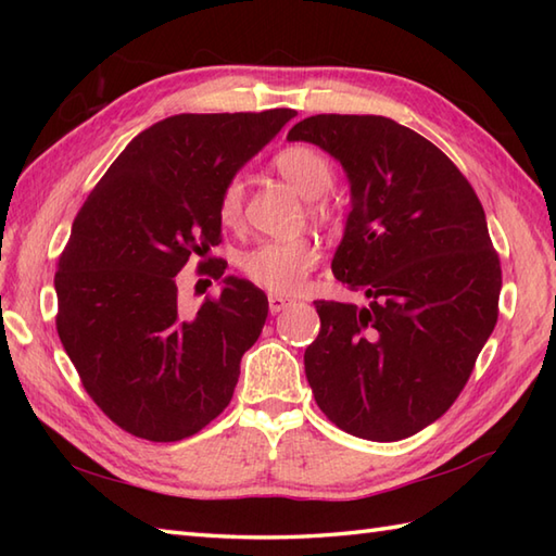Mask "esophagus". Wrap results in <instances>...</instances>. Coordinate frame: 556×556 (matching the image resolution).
Wrapping results in <instances>:
<instances>
[{"instance_id":"esophagus-1","label":"esophagus","mask_w":556,"mask_h":556,"mask_svg":"<svg viewBox=\"0 0 556 556\" xmlns=\"http://www.w3.org/2000/svg\"><path fill=\"white\" fill-rule=\"evenodd\" d=\"M267 303H269V313L277 315L287 308V305H291V299L287 296H279V293H269L267 296Z\"/></svg>"}]
</instances>
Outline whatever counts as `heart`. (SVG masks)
Returning a JSON list of instances; mask_svg holds the SVG:
<instances>
[{
  "label": "heart",
  "instance_id": "obj_1",
  "mask_svg": "<svg viewBox=\"0 0 556 556\" xmlns=\"http://www.w3.org/2000/svg\"><path fill=\"white\" fill-rule=\"evenodd\" d=\"M275 169L308 198V215L315 222H329L334 215V203L327 191L334 184V164L320 148L311 143H293L281 148L275 160ZM245 184L241 176H229L219 191V219L224 224H239L243 212ZM317 251L308 239L260 241L239 255V267L255 287L271 293L296 291L313 265Z\"/></svg>",
  "mask_w": 556,
  "mask_h": 556
}]
</instances>
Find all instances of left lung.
I'll use <instances>...</instances> for the list:
<instances>
[{
  "instance_id": "left-lung-1",
  "label": "left lung",
  "mask_w": 556,
  "mask_h": 556,
  "mask_svg": "<svg viewBox=\"0 0 556 556\" xmlns=\"http://www.w3.org/2000/svg\"><path fill=\"white\" fill-rule=\"evenodd\" d=\"M287 138L344 167L351 212L332 271L370 299L315 301L305 377L337 428L404 440L464 392L497 325L502 267L485 210L440 148L387 116L317 114Z\"/></svg>"
}]
</instances>
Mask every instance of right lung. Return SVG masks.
<instances>
[{
  "mask_svg": "<svg viewBox=\"0 0 556 556\" xmlns=\"http://www.w3.org/2000/svg\"><path fill=\"white\" fill-rule=\"evenodd\" d=\"M293 110L176 114L138 134L104 172L59 255L56 332L104 416L150 442H179L229 406L267 296L224 277L195 313L176 275L222 243L219 191L291 122Z\"/></svg>",
  "mask_w": 556,
  "mask_h": 556,
  "instance_id": "1",
  "label": "right lung"
}]
</instances>
